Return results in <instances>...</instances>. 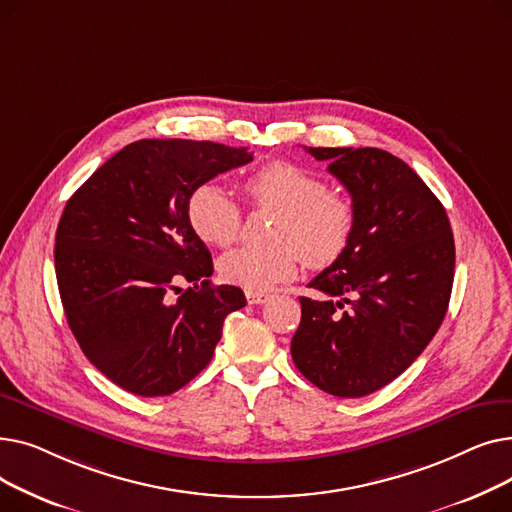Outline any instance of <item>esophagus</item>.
<instances>
[{"mask_svg": "<svg viewBox=\"0 0 512 512\" xmlns=\"http://www.w3.org/2000/svg\"><path fill=\"white\" fill-rule=\"evenodd\" d=\"M270 299V294L267 292H255V290H247V301L249 305H261Z\"/></svg>", "mask_w": 512, "mask_h": 512, "instance_id": "esophagus-1", "label": "esophagus"}]
</instances>
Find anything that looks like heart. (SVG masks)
Masks as SVG:
<instances>
[{
  "label": "heart",
  "mask_w": 512,
  "mask_h": 512,
  "mask_svg": "<svg viewBox=\"0 0 512 512\" xmlns=\"http://www.w3.org/2000/svg\"><path fill=\"white\" fill-rule=\"evenodd\" d=\"M249 203L278 213L274 226L276 247H242L220 259V274L228 284L247 290H267L288 280L299 257L313 270L336 263L351 245L357 224L353 201L328 191L317 174L274 161L242 182ZM188 224L211 247H230L240 234L242 211L224 186L203 182L188 197Z\"/></svg>",
  "instance_id": "obj_1"
}]
</instances>
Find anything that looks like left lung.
<instances>
[{"instance_id":"8db88e82","label":"left lung","mask_w":512,"mask_h":512,"mask_svg":"<svg viewBox=\"0 0 512 512\" xmlns=\"http://www.w3.org/2000/svg\"><path fill=\"white\" fill-rule=\"evenodd\" d=\"M307 151L330 161L357 224L344 255L309 282L321 297L299 299L290 353L319 390L359 398L398 378L436 336L452 292L454 238L444 205L392 153Z\"/></svg>"}]
</instances>
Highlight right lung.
Here are the masks:
<instances>
[{
    "label": "right lung",
    "instance_id": "right-lung-1",
    "mask_svg": "<svg viewBox=\"0 0 512 512\" xmlns=\"http://www.w3.org/2000/svg\"><path fill=\"white\" fill-rule=\"evenodd\" d=\"M253 159L245 147L143 139L126 145L68 199L56 276L68 326L116 386L168 396L207 367L224 319L247 305L211 286V255L188 224L195 188ZM188 281L193 289L179 292Z\"/></svg>",
    "mask_w": 512,
    "mask_h": 512
}]
</instances>
